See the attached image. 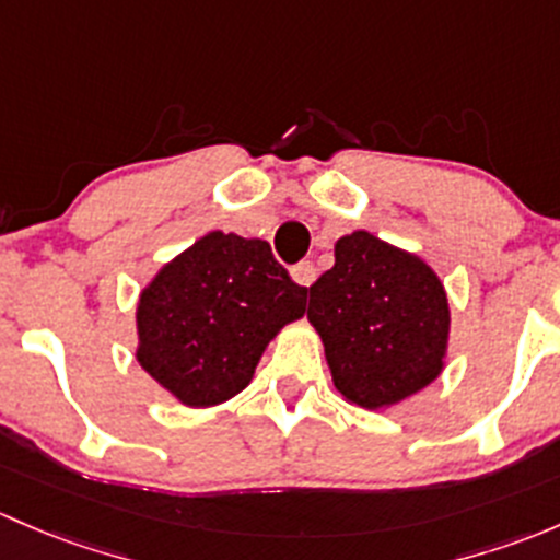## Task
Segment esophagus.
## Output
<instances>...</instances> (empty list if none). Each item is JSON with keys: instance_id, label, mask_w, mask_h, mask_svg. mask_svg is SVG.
Here are the masks:
<instances>
[{"instance_id": "34e87169", "label": "esophagus", "mask_w": 560, "mask_h": 560, "mask_svg": "<svg viewBox=\"0 0 560 560\" xmlns=\"http://www.w3.org/2000/svg\"><path fill=\"white\" fill-rule=\"evenodd\" d=\"M315 275H318V269H315L313 261H299L291 267V278L296 280L299 285H313Z\"/></svg>"}]
</instances>
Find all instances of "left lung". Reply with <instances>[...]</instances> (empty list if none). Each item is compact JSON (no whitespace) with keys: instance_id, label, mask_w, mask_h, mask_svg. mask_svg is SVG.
<instances>
[{"instance_id":"1","label":"left lung","mask_w":560,"mask_h":560,"mask_svg":"<svg viewBox=\"0 0 560 560\" xmlns=\"http://www.w3.org/2000/svg\"><path fill=\"white\" fill-rule=\"evenodd\" d=\"M334 385L377 409L418 394L442 372L451 331L445 288L429 264L369 232L334 245V267L310 285Z\"/></svg>"}]
</instances>
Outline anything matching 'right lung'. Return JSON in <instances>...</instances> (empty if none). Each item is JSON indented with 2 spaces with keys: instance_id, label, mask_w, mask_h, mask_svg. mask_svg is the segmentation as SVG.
Returning <instances> with one entry per match:
<instances>
[{
  "instance_id": "right-lung-1",
  "label": "right lung",
  "mask_w": 560,
  "mask_h": 560,
  "mask_svg": "<svg viewBox=\"0 0 560 560\" xmlns=\"http://www.w3.org/2000/svg\"><path fill=\"white\" fill-rule=\"evenodd\" d=\"M304 310L307 288L275 261L269 242L210 232L142 291L137 361L183 405H221Z\"/></svg>"
}]
</instances>
